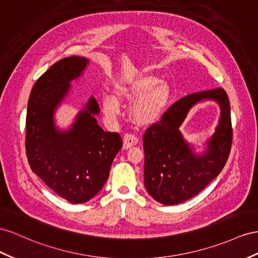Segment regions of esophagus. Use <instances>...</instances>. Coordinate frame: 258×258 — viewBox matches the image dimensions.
Returning a JSON list of instances; mask_svg holds the SVG:
<instances>
[{
    "mask_svg": "<svg viewBox=\"0 0 258 258\" xmlns=\"http://www.w3.org/2000/svg\"><path fill=\"white\" fill-rule=\"evenodd\" d=\"M139 139L131 134H126L123 136V149H130L131 146H134L138 143Z\"/></svg>",
    "mask_w": 258,
    "mask_h": 258,
    "instance_id": "1",
    "label": "esophagus"
}]
</instances>
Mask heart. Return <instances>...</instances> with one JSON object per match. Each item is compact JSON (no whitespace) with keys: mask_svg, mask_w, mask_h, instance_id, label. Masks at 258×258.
<instances>
[{"mask_svg":"<svg viewBox=\"0 0 258 258\" xmlns=\"http://www.w3.org/2000/svg\"><path fill=\"white\" fill-rule=\"evenodd\" d=\"M151 74H140L116 83L113 93H104L101 103L103 113L114 120L120 113V102H132L130 119L138 126H150L157 121L168 105L170 89L165 81H157Z\"/></svg>","mask_w":258,"mask_h":258,"instance_id":"heart-1","label":"heart"}]
</instances>
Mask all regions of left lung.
Returning a JSON list of instances; mask_svg holds the SVG:
<instances>
[{"instance_id":"left-lung-1","label":"left lung","mask_w":258,"mask_h":258,"mask_svg":"<svg viewBox=\"0 0 258 258\" xmlns=\"http://www.w3.org/2000/svg\"><path fill=\"white\" fill-rule=\"evenodd\" d=\"M205 99L220 104L221 119L206 152L196 155L178 128L189 108ZM231 144V110L225 90L216 88L185 95L170 105L143 136L145 189L164 205L182 203L219 175L230 154Z\"/></svg>"}]
</instances>
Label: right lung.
Listing matches in <instances>:
<instances>
[{
  "label": "right lung",
  "instance_id": "right-lung-1",
  "mask_svg": "<svg viewBox=\"0 0 258 258\" xmlns=\"http://www.w3.org/2000/svg\"><path fill=\"white\" fill-rule=\"evenodd\" d=\"M89 60L71 56L58 60L34 83L26 117V154L31 170L60 198L85 203L105 184L114 157L122 146L117 132L104 131L93 96L78 113L72 128L58 130L54 112L71 89V81Z\"/></svg>",
  "mask_w": 258,
  "mask_h": 258
}]
</instances>
